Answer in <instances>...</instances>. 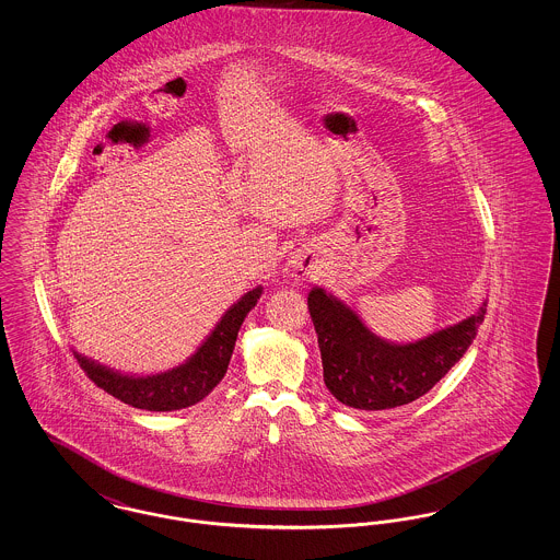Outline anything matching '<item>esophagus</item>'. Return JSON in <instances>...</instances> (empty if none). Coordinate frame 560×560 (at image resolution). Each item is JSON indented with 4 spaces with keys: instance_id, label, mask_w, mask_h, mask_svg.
Segmentation results:
<instances>
[{
    "instance_id": "obj_1",
    "label": "esophagus",
    "mask_w": 560,
    "mask_h": 560,
    "mask_svg": "<svg viewBox=\"0 0 560 560\" xmlns=\"http://www.w3.org/2000/svg\"><path fill=\"white\" fill-rule=\"evenodd\" d=\"M311 270H313V262H311V258H306V256H292V260L288 262V268H285V272H288V277L292 279L293 283H300V281H304L308 275H311Z\"/></svg>"
}]
</instances>
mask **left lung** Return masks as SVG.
<instances>
[{"label":"left lung","instance_id":"1","mask_svg":"<svg viewBox=\"0 0 560 560\" xmlns=\"http://www.w3.org/2000/svg\"><path fill=\"white\" fill-rule=\"evenodd\" d=\"M308 313L327 390L348 407L380 411L420 399L452 370L477 338L487 302L477 315L411 345L377 338L345 302L320 288L308 293Z\"/></svg>","mask_w":560,"mask_h":560}]
</instances>
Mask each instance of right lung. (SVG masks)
<instances>
[{
    "label": "right lung",
    "mask_w": 560,
    "mask_h": 560,
    "mask_svg": "<svg viewBox=\"0 0 560 560\" xmlns=\"http://www.w3.org/2000/svg\"><path fill=\"white\" fill-rule=\"evenodd\" d=\"M262 295V288L245 293L237 304H233L224 317L218 320L206 342L187 363L155 373V375H126L105 368L80 352H75L81 370L88 377L115 399L124 400L147 411H174L185 409L206 399L220 384L229 370V361L237 342L241 323L256 306Z\"/></svg>",
    "instance_id": "right-lung-1"
}]
</instances>
